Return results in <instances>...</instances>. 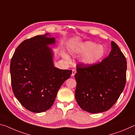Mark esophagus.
Wrapping results in <instances>:
<instances>
[{
	"label": "esophagus",
	"mask_w": 135,
	"mask_h": 135,
	"mask_svg": "<svg viewBox=\"0 0 135 135\" xmlns=\"http://www.w3.org/2000/svg\"><path fill=\"white\" fill-rule=\"evenodd\" d=\"M72 74H71V75H72V76H74V75H75V74H76V70H75V69H72Z\"/></svg>",
	"instance_id": "obj_1"
}]
</instances>
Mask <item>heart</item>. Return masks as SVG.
<instances>
[{
  "instance_id": "1",
  "label": "heart",
  "mask_w": 135,
  "mask_h": 135,
  "mask_svg": "<svg viewBox=\"0 0 135 135\" xmlns=\"http://www.w3.org/2000/svg\"><path fill=\"white\" fill-rule=\"evenodd\" d=\"M72 52L80 55H83L81 59L83 65L93 66L102 60L106 51L103 45H98L94 41H86L75 45L72 49Z\"/></svg>"
}]
</instances>
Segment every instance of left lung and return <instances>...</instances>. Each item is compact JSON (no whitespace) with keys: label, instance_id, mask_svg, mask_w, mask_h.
Here are the masks:
<instances>
[{"label":"left lung","instance_id":"left-lung-1","mask_svg":"<svg viewBox=\"0 0 135 135\" xmlns=\"http://www.w3.org/2000/svg\"><path fill=\"white\" fill-rule=\"evenodd\" d=\"M112 50L99 63L76 65L75 99L89 113L108 110L119 98L126 85L127 61L118 45L111 42Z\"/></svg>","mask_w":135,"mask_h":135}]
</instances>
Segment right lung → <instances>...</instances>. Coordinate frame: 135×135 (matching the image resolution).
Masks as SVG:
<instances>
[{
    "instance_id": "right-lung-1",
    "label": "right lung",
    "mask_w": 135,
    "mask_h": 135,
    "mask_svg": "<svg viewBox=\"0 0 135 135\" xmlns=\"http://www.w3.org/2000/svg\"><path fill=\"white\" fill-rule=\"evenodd\" d=\"M49 34L26 39L18 45L10 64L12 89L25 108L35 113L49 109L61 85L72 71L54 67V37Z\"/></svg>"
}]
</instances>
